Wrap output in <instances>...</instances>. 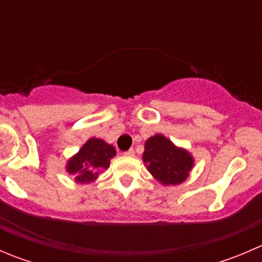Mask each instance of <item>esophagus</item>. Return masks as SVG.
I'll use <instances>...</instances> for the list:
<instances>
[{
	"instance_id": "obj_1",
	"label": "esophagus",
	"mask_w": 262,
	"mask_h": 262,
	"mask_svg": "<svg viewBox=\"0 0 262 262\" xmlns=\"http://www.w3.org/2000/svg\"><path fill=\"white\" fill-rule=\"evenodd\" d=\"M123 155L125 156V157H133V156H134V149H133V148H130V149L125 150V152H124Z\"/></svg>"
}]
</instances>
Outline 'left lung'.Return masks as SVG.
Instances as JSON below:
<instances>
[{"label": "left lung", "mask_w": 262, "mask_h": 262, "mask_svg": "<svg viewBox=\"0 0 262 262\" xmlns=\"http://www.w3.org/2000/svg\"><path fill=\"white\" fill-rule=\"evenodd\" d=\"M143 162L153 178L162 185H179L189 176L194 158L186 149L176 147L162 134L146 141Z\"/></svg>", "instance_id": "1"}]
</instances>
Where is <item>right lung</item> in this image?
<instances>
[{
	"instance_id": "obj_1",
	"label": "right lung",
	"mask_w": 262,
	"mask_h": 262,
	"mask_svg": "<svg viewBox=\"0 0 262 262\" xmlns=\"http://www.w3.org/2000/svg\"><path fill=\"white\" fill-rule=\"evenodd\" d=\"M115 155V148L112 144L99 138H90L78 153L68 160L66 170L76 182L89 184L96 180L100 171L109 168L110 160Z\"/></svg>"
}]
</instances>
